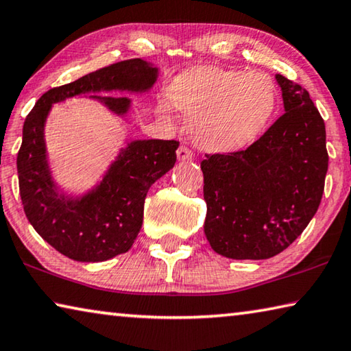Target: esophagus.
I'll list each match as a JSON object with an SVG mask.
<instances>
[{
  "label": "esophagus",
  "mask_w": 351,
  "mask_h": 351,
  "mask_svg": "<svg viewBox=\"0 0 351 351\" xmlns=\"http://www.w3.org/2000/svg\"><path fill=\"white\" fill-rule=\"evenodd\" d=\"M176 156H178V159H180V161H190V159L193 158V153H192V150H190L189 147L181 145L176 150Z\"/></svg>",
  "instance_id": "34e87169"
}]
</instances>
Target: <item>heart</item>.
<instances>
[{"instance_id": "heart-1", "label": "heart", "mask_w": 351, "mask_h": 351, "mask_svg": "<svg viewBox=\"0 0 351 351\" xmlns=\"http://www.w3.org/2000/svg\"><path fill=\"white\" fill-rule=\"evenodd\" d=\"M169 97L189 119L195 141L206 150L229 153L251 145L277 110L269 75L207 68L176 77ZM165 114L167 108L161 106Z\"/></svg>"}]
</instances>
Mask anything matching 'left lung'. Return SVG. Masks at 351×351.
Here are the masks:
<instances>
[{
  "label": "left lung",
  "instance_id": "left-lung-1",
  "mask_svg": "<svg viewBox=\"0 0 351 351\" xmlns=\"http://www.w3.org/2000/svg\"><path fill=\"white\" fill-rule=\"evenodd\" d=\"M285 114L246 150L206 154L204 234L217 254L265 260L285 251L322 199L325 123L310 94L280 74Z\"/></svg>",
  "mask_w": 351,
  "mask_h": 351
}]
</instances>
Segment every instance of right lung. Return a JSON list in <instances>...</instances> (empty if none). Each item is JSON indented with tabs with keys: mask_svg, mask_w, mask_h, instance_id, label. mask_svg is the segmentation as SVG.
<instances>
[{
	"mask_svg": "<svg viewBox=\"0 0 351 351\" xmlns=\"http://www.w3.org/2000/svg\"><path fill=\"white\" fill-rule=\"evenodd\" d=\"M158 68L141 58L94 71L38 99L23 125L16 156L20 197L29 223L58 252L77 261H105L127 252L138 237L148 189L173 169L178 141H133L122 148L104 180L83 197H68L52 180L45 144V123L52 104L100 91L144 93L154 85ZM117 116H125V96H90Z\"/></svg>",
	"mask_w": 351,
	"mask_h": 351,
	"instance_id": "right-lung-1",
	"label": "right lung"
}]
</instances>
